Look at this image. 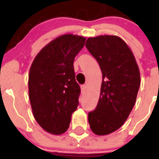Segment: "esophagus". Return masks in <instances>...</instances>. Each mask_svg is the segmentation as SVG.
<instances>
[{"instance_id": "1", "label": "esophagus", "mask_w": 159, "mask_h": 159, "mask_svg": "<svg viewBox=\"0 0 159 159\" xmlns=\"http://www.w3.org/2000/svg\"><path fill=\"white\" fill-rule=\"evenodd\" d=\"M81 94H84V93H85L86 86L85 85H81Z\"/></svg>"}]
</instances>
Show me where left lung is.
Here are the masks:
<instances>
[{"instance_id":"8db88e82","label":"left lung","mask_w":159,"mask_h":159,"mask_svg":"<svg viewBox=\"0 0 159 159\" xmlns=\"http://www.w3.org/2000/svg\"><path fill=\"white\" fill-rule=\"evenodd\" d=\"M85 46L102 72L96 109L89 114L91 131L111 134L124 125L134 107L141 84L140 70L129 46L116 35L89 38Z\"/></svg>"}]
</instances>
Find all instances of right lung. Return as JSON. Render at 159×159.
I'll use <instances>...</instances> for the list:
<instances>
[{
	"mask_svg": "<svg viewBox=\"0 0 159 159\" xmlns=\"http://www.w3.org/2000/svg\"><path fill=\"white\" fill-rule=\"evenodd\" d=\"M86 38L65 34L38 52L28 75V94L34 117L50 134L59 135L69 128L77 110L81 89L75 80L74 60Z\"/></svg>",
	"mask_w": 159,
	"mask_h": 159,
	"instance_id": "obj_1",
	"label": "right lung"
}]
</instances>
